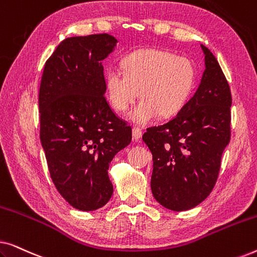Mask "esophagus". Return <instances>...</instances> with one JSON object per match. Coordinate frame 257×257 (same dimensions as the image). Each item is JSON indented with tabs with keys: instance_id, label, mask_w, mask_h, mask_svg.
I'll use <instances>...</instances> for the list:
<instances>
[{
	"instance_id": "34e87169",
	"label": "esophagus",
	"mask_w": 257,
	"mask_h": 257,
	"mask_svg": "<svg viewBox=\"0 0 257 257\" xmlns=\"http://www.w3.org/2000/svg\"><path fill=\"white\" fill-rule=\"evenodd\" d=\"M142 136H143V132H142V130H140L139 127H133L132 128V137H133V139L139 140L140 138H142Z\"/></svg>"
}]
</instances>
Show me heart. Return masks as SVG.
Wrapping results in <instances>:
<instances>
[{
    "label": "heart",
    "instance_id": "b5f03b06",
    "mask_svg": "<svg viewBox=\"0 0 257 257\" xmlns=\"http://www.w3.org/2000/svg\"><path fill=\"white\" fill-rule=\"evenodd\" d=\"M122 70H108L105 89L111 106L118 112L128 108L136 124H147L158 114L163 118L179 113L191 99L196 85V70L186 57L159 49H140L122 59Z\"/></svg>",
    "mask_w": 257,
    "mask_h": 257
}]
</instances>
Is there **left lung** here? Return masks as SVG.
Wrapping results in <instances>:
<instances>
[{"mask_svg": "<svg viewBox=\"0 0 257 257\" xmlns=\"http://www.w3.org/2000/svg\"><path fill=\"white\" fill-rule=\"evenodd\" d=\"M201 49L205 71L194 96L172 120L143 136L153 156L152 194L175 212L194 208L210 194L230 140L229 85L209 49Z\"/></svg>", "mask_w": 257, "mask_h": 257, "instance_id": "obj_1", "label": "left lung"}]
</instances>
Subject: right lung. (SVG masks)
Instances as JSON below:
<instances>
[{"label": "right lung", "instance_id": "obj_1", "mask_svg": "<svg viewBox=\"0 0 257 257\" xmlns=\"http://www.w3.org/2000/svg\"><path fill=\"white\" fill-rule=\"evenodd\" d=\"M117 43L108 34L65 38L42 75L40 137L49 172L59 194L85 212L111 199L108 167L132 139L104 96L103 61Z\"/></svg>", "mask_w": 257, "mask_h": 257}]
</instances>
